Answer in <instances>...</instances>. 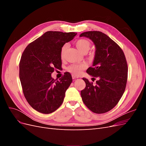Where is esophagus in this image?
<instances>
[{
	"label": "esophagus",
	"mask_w": 146,
	"mask_h": 146,
	"mask_svg": "<svg viewBox=\"0 0 146 146\" xmlns=\"http://www.w3.org/2000/svg\"><path fill=\"white\" fill-rule=\"evenodd\" d=\"M72 77L73 79H76V78H78V76H75V75H72Z\"/></svg>",
	"instance_id": "1"
}]
</instances>
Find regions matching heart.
I'll return each instance as SVG.
<instances>
[{"label":"heart","mask_w":146,"mask_h":146,"mask_svg":"<svg viewBox=\"0 0 146 146\" xmlns=\"http://www.w3.org/2000/svg\"><path fill=\"white\" fill-rule=\"evenodd\" d=\"M75 44H76L77 48L78 49V50L81 52L83 54L84 53H86L88 50H90V48L91 47V43L90 42L87 40L86 39H79L78 40H77L76 42H75ZM68 45L67 44H64L62 48H61V57L63 58L64 55V52L66 51V49L67 48ZM87 67V65L85 63H79V64H73L69 66L68 70L72 73L74 75H78L80 74L81 72H82V70L86 69Z\"/></svg>","instance_id":"1"}]
</instances>
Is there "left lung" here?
Returning <instances> with one entry per match:
<instances>
[{
	"mask_svg": "<svg viewBox=\"0 0 146 146\" xmlns=\"http://www.w3.org/2000/svg\"><path fill=\"white\" fill-rule=\"evenodd\" d=\"M80 36L90 38L94 44L93 64L86 72L98 78L96 85L83 78L86 87L81 91L82 100L91 111L105 113L115 107L125 91L128 67L124 53L108 36L99 31L83 32Z\"/></svg>",
	"mask_w": 146,
	"mask_h": 146,
	"instance_id": "1",
	"label": "left lung"
}]
</instances>
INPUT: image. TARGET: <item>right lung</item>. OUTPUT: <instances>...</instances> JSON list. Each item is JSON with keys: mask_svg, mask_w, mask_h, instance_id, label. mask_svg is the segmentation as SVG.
<instances>
[{"mask_svg": "<svg viewBox=\"0 0 146 146\" xmlns=\"http://www.w3.org/2000/svg\"><path fill=\"white\" fill-rule=\"evenodd\" d=\"M77 33L48 31L25 48L19 63L23 93L33 109L43 114L55 111L62 104L72 78L65 72L59 80L51 76L61 66V50Z\"/></svg>", "mask_w": 146, "mask_h": 146, "instance_id": "add662e5", "label": "right lung"}]
</instances>
